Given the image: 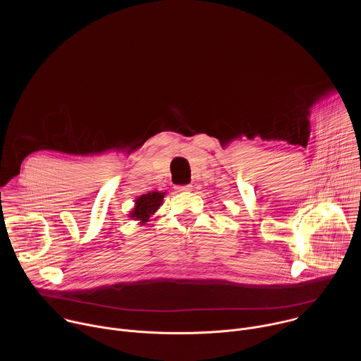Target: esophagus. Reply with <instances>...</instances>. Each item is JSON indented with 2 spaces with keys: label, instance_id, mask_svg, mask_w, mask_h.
<instances>
[{
  "label": "esophagus",
  "instance_id": "obj_1",
  "mask_svg": "<svg viewBox=\"0 0 361 361\" xmlns=\"http://www.w3.org/2000/svg\"><path fill=\"white\" fill-rule=\"evenodd\" d=\"M176 188H177V191H180V192L192 191V185H178V187H176Z\"/></svg>",
  "mask_w": 361,
  "mask_h": 361
}]
</instances>
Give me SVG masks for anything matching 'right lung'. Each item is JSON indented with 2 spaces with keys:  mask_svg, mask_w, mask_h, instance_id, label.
Returning <instances> with one entry per match:
<instances>
[{
  "mask_svg": "<svg viewBox=\"0 0 361 361\" xmlns=\"http://www.w3.org/2000/svg\"><path fill=\"white\" fill-rule=\"evenodd\" d=\"M166 191H151L147 194H142L134 200V209L130 212V217L138 224L144 226L149 217L154 216V213H157V210L161 207Z\"/></svg>",
  "mask_w": 361,
  "mask_h": 361,
  "instance_id": "obj_1",
  "label": "right lung"
}]
</instances>
